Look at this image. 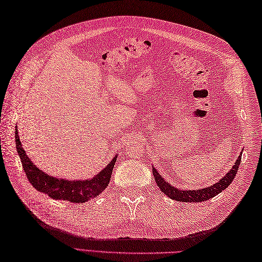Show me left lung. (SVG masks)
I'll list each match as a JSON object with an SVG mask.
<instances>
[{
  "mask_svg": "<svg viewBox=\"0 0 262 262\" xmlns=\"http://www.w3.org/2000/svg\"><path fill=\"white\" fill-rule=\"evenodd\" d=\"M240 162H241V153L238 157L237 161H235L234 165L231 168V170L229 171L220 181L214 183L211 187H207V188H203L200 190L177 189L174 187H172L170 183L165 181L164 178H162L160 174L158 173L156 168L152 167V172H153V177H155V180L158 184V187L160 188L162 192L165 195H168L170 199L181 201V202H202V201H207L209 199H211V198L215 196L216 194H219L226 188L230 186V183L232 182L233 178L235 177V174H237Z\"/></svg>",
  "mask_w": 262,
  "mask_h": 262,
  "instance_id": "1",
  "label": "left lung"
}]
</instances>
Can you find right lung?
<instances>
[{
  "label": "right lung",
  "mask_w": 262,
  "mask_h": 262,
  "mask_svg": "<svg viewBox=\"0 0 262 262\" xmlns=\"http://www.w3.org/2000/svg\"><path fill=\"white\" fill-rule=\"evenodd\" d=\"M15 143L16 151L21 158L22 167L28 180L39 192L48 194L54 200H66L73 203H84L89 200L94 199L103 191L110 182L112 170L117 161V156L101 172L93 177L92 179L86 180H66L53 178L44 173L42 170L33 164L22 148L20 137L17 135L15 127Z\"/></svg>",
  "instance_id": "1"
}]
</instances>
